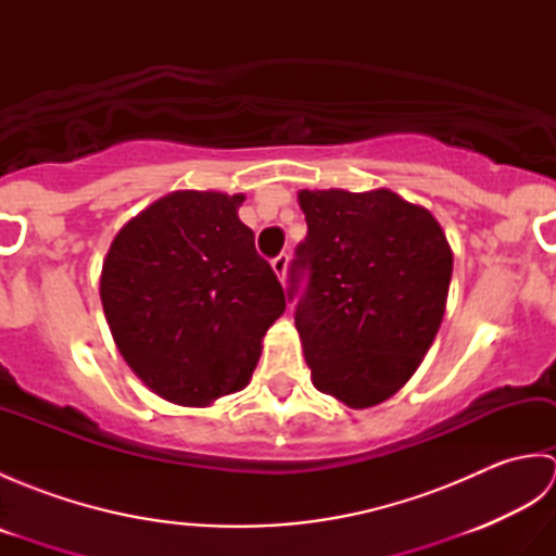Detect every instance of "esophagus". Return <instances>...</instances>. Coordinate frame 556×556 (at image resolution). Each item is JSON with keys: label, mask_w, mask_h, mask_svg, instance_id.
Returning <instances> with one entry per match:
<instances>
[{"label": "esophagus", "mask_w": 556, "mask_h": 556, "mask_svg": "<svg viewBox=\"0 0 556 556\" xmlns=\"http://www.w3.org/2000/svg\"><path fill=\"white\" fill-rule=\"evenodd\" d=\"M287 267H289V255L287 253H279L275 260H271V269H275V275H277L279 281H285Z\"/></svg>", "instance_id": "1"}]
</instances>
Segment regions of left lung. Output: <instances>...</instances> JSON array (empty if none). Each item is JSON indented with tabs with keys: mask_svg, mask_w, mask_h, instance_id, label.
Wrapping results in <instances>:
<instances>
[{
	"mask_svg": "<svg viewBox=\"0 0 556 556\" xmlns=\"http://www.w3.org/2000/svg\"><path fill=\"white\" fill-rule=\"evenodd\" d=\"M299 205L308 236L291 281L308 267L296 329L311 380L346 408L382 404L418 370L442 325L452 245L428 207L389 188L299 191Z\"/></svg>",
	"mask_w": 556,
	"mask_h": 556,
	"instance_id": "left-lung-1",
	"label": "left lung"
}]
</instances>
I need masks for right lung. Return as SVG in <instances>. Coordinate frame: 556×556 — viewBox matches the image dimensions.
Returning <instances> with one entry per match:
<instances>
[{"label":"right lung","instance_id":"obj_1","mask_svg":"<svg viewBox=\"0 0 556 556\" xmlns=\"http://www.w3.org/2000/svg\"><path fill=\"white\" fill-rule=\"evenodd\" d=\"M243 193L174 191L128 219L108 251L100 299L140 382L179 406H210L251 380L285 313L277 275L239 219Z\"/></svg>","mask_w":556,"mask_h":556}]
</instances>
